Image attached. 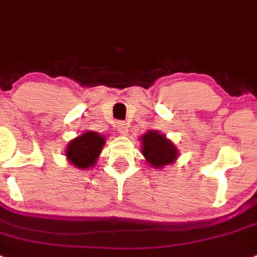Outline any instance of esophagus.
I'll return each mask as SVG.
<instances>
[{"label":"esophagus","mask_w":257,"mask_h":257,"mask_svg":"<svg viewBox=\"0 0 257 257\" xmlns=\"http://www.w3.org/2000/svg\"><path fill=\"white\" fill-rule=\"evenodd\" d=\"M117 131H119L120 135L122 136L128 135V124L124 121H119L117 122Z\"/></svg>","instance_id":"34e87169"}]
</instances>
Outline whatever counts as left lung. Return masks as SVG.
Segmentation results:
<instances>
[{
	"label": "left lung",
	"mask_w": 257,
	"mask_h": 257,
	"mask_svg": "<svg viewBox=\"0 0 257 257\" xmlns=\"http://www.w3.org/2000/svg\"><path fill=\"white\" fill-rule=\"evenodd\" d=\"M141 153L145 156L147 164L155 169L173 164L177 160L180 151L176 145L159 131H147L140 137Z\"/></svg>",
	"instance_id": "1"
}]
</instances>
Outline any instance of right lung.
I'll return each instance as SVG.
<instances>
[{
    "label": "right lung",
    "mask_w": 257,
    "mask_h": 257,
    "mask_svg": "<svg viewBox=\"0 0 257 257\" xmlns=\"http://www.w3.org/2000/svg\"><path fill=\"white\" fill-rule=\"evenodd\" d=\"M106 144V137L97 132L85 131L67 144L64 155L70 164L80 171L95 166Z\"/></svg>",
    "instance_id": "obj_1"
}]
</instances>
